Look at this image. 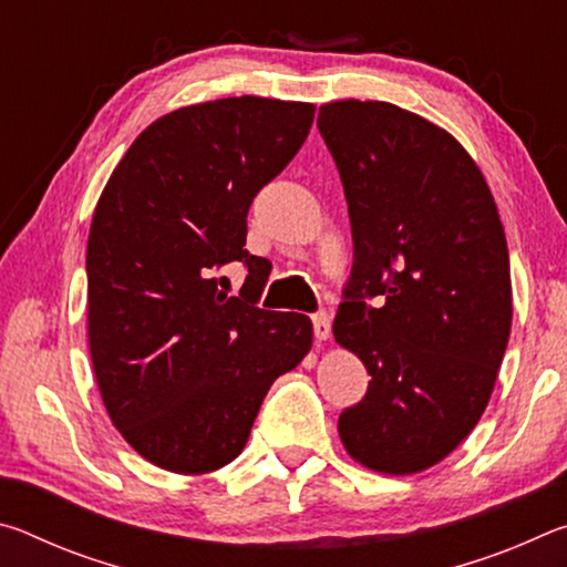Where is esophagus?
Wrapping results in <instances>:
<instances>
[{
	"label": "esophagus",
	"mask_w": 567,
	"mask_h": 567,
	"mask_svg": "<svg viewBox=\"0 0 567 567\" xmlns=\"http://www.w3.org/2000/svg\"><path fill=\"white\" fill-rule=\"evenodd\" d=\"M312 328H315V338H318V340H328L330 332H332L330 315L324 312V310L315 312V315H312Z\"/></svg>",
	"instance_id": "1"
}]
</instances>
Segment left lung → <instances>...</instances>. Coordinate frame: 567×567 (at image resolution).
I'll list each match as a JSON object with an SVG mask.
<instances>
[{"mask_svg":"<svg viewBox=\"0 0 567 567\" xmlns=\"http://www.w3.org/2000/svg\"><path fill=\"white\" fill-rule=\"evenodd\" d=\"M354 260L332 332L372 378L342 410L364 467L410 475L463 443L511 338V257L491 187L463 145L388 102L322 104Z\"/></svg>","mask_w":567,"mask_h":567,"instance_id":"left-lung-1","label":"left lung"}]
</instances>
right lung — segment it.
Returning a JSON list of instances; mask_svg holds the SVG:
<instances>
[{
  "label": "right lung",
  "instance_id": "add662e5",
  "mask_svg": "<svg viewBox=\"0 0 567 567\" xmlns=\"http://www.w3.org/2000/svg\"><path fill=\"white\" fill-rule=\"evenodd\" d=\"M315 104L229 97L165 114L132 142L87 243L90 352L114 427L137 453L203 475L243 453L272 382L312 348L300 312L257 307L272 265L247 213L290 165ZM248 270L239 298L219 266Z\"/></svg>",
  "mask_w": 567,
  "mask_h": 567
}]
</instances>
